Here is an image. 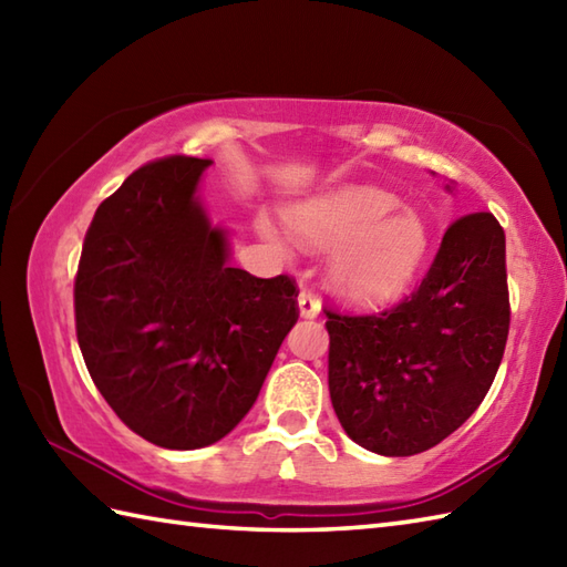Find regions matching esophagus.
<instances>
[{
  "label": "esophagus",
  "mask_w": 567,
  "mask_h": 567,
  "mask_svg": "<svg viewBox=\"0 0 567 567\" xmlns=\"http://www.w3.org/2000/svg\"><path fill=\"white\" fill-rule=\"evenodd\" d=\"M297 302H299V315H302L305 319H315L319 311H321V302L317 299V295L311 292V290H305L299 292V297H297Z\"/></svg>",
  "instance_id": "esophagus-1"
}]
</instances>
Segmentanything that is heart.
<instances>
[{"instance_id":"1","label":"heart","mask_w":567,"mask_h":567,"mask_svg":"<svg viewBox=\"0 0 567 567\" xmlns=\"http://www.w3.org/2000/svg\"><path fill=\"white\" fill-rule=\"evenodd\" d=\"M297 236L317 248H340L331 258V280L363 302H390L414 282L429 252V226L414 209L380 187H343L290 212ZM275 238L270 221H260Z\"/></svg>"}]
</instances>
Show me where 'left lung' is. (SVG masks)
I'll use <instances>...</instances> for the list:
<instances>
[{"label": "left lung", "mask_w": 567, "mask_h": 567, "mask_svg": "<svg viewBox=\"0 0 567 567\" xmlns=\"http://www.w3.org/2000/svg\"><path fill=\"white\" fill-rule=\"evenodd\" d=\"M333 412L358 445L404 457L463 426L485 400L509 336L504 228L455 219L416 290L382 311L327 307Z\"/></svg>", "instance_id": "left-lung-1"}]
</instances>
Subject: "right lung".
<instances>
[{
  "label": "right lung",
  "instance_id": "add662e5",
  "mask_svg": "<svg viewBox=\"0 0 567 567\" xmlns=\"http://www.w3.org/2000/svg\"><path fill=\"white\" fill-rule=\"evenodd\" d=\"M212 161L165 155L131 173L87 228L75 331L92 382L161 449L224 439L248 414L287 331L297 282L226 262V236L197 202Z\"/></svg>",
  "mask_w": 567,
  "mask_h": 567
}]
</instances>
